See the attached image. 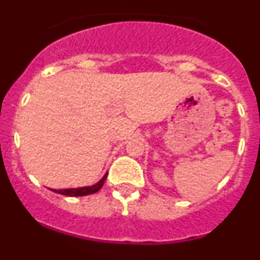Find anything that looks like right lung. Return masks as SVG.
Segmentation results:
<instances>
[{
  "instance_id": "add662e5",
  "label": "right lung",
  "mask_w": 260,
  "mask_h": 260,
  "mask_svg": "<svg viewBox=\"0 0 260 260\" xmlns=\"http://www.w3.org/2000/svg\"><path fill=\"white\" fill-rule=\"evenodd\" d=\"M107 180V174L102 177L101 180L91 186H84V187H75V188H64V190H52L54 192L60 193V195L65 196H85V195H91V193L98 192L102 188V186L104 185Z\"/></svg>"
}]
</instances>
